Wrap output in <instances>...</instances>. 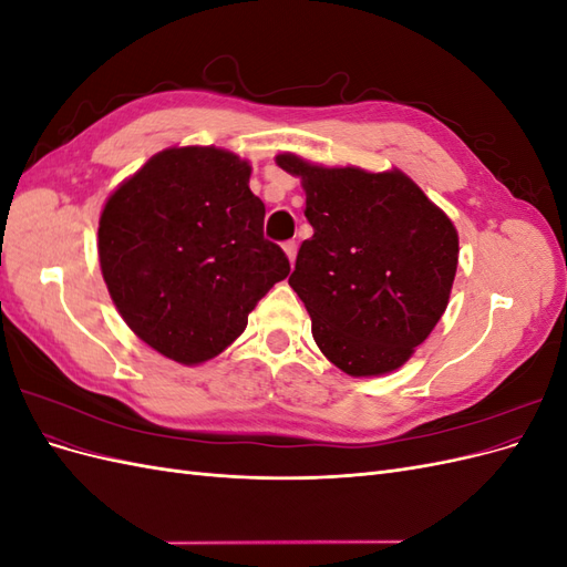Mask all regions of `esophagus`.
I'll use <instances>...</instances> for the list:
<instances>
[{"mask_svg": "<svg viewBox=\"0 0 567 567\" xmlns=\"http://www.w3.org/2000/svg\"><path fill=\"white\" fill-rule=\"evenodd\" d=\"M284 252H286V257H288V262L293 265V262H296V252H298V246H296L293 241H288V244H284Z\"/></svg>", "mask_w": 567, "mask_h": 567, "instance_id": "esophagus-1", "label": "esophagus"}]
</instances>
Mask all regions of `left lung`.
Masks as SVG:
<instances>
[{
    "mask_svg": "<svg viewBox=\"0 0 567 567\" xmlns=\"http://www.w3.org/2000/svg\"><path fill=\"white\" fill-rule=\"evenodd\" d=\"M277 165L302 179V241L290 288L331 364L350 375L400 369L447 310L458 234L400 169L321 167L293 153Z\"/></svg>",
    "mask_w": 567,
    "mask_h": 567,
    "instance_id": "obj_1",
    "label": "left lung"
}]
</instances>
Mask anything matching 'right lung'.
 I'll return each mask as SVG.
<instances>
[{
    "mask_svg": "<svg viewBox=\"0 0 567 567\" xmlns=\"http://www.w3.org/2000/svg\"><path fill=\"white\" fill-rule=\"evenodd\" d=\"M231 151L156 153L120 184L99 219V262L120 317L146 346L200 364L246 331L248 315L290 271L262 236L265 203Z\"/></svg>",
    "mask_w": 567,
    "mask_h": 567,
    "instance_id": "add662e5",
    "label": "right lung"
}]
</instances>
